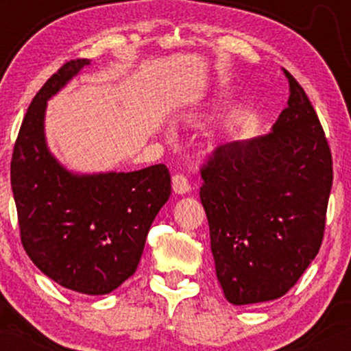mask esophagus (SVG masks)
I'll return each mask as SVG.
<instances>
[{"mask_svg":"<svg viewBox=\"0 0 351 351\" xmlns=\"http://www.w3.org/2000/svg\"><path fill=\"white\" fill-rule=\"evenodd\" d=\"M171 184H173V191L176 193V195H184V193H188L191 186H189V181L184 175H181V173H176V175H173L171 178Z\"/></svg>","mask_w":351,"mask_h":351,"instance_id":"esophagus-1","label":"esophagus"}]
</instances>
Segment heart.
I'll list each match as a JSON object with an SVG mask.
<instances>
[{"label":"heart","mask_w":351,"mask_h":351,"mask_svg":"<svg viewBox=\"0 0 351 351\" xmlns=\"http://www.w3.org/2000/svg\"><path fill=\"white\" fill-rule=\"evenodd\" d=\"M208 119H211V114H206V112H201V114L189 115L188 119H186V122L189 125H199V123H203L204 120H208Z\"/></svg>","instance_id":"heart-1"}]
</instances>
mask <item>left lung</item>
Returning <instances> with one entry per match:
<instances>
[{"label":"left lung","mask_w":351,"mask_h":351,"mask_svg":"<svg viewBox=\"0 0 351 351\" xmlns=\"http://www.w3.org/2000/svg\"><path fill=\"white\" fill-rule=\"evenodd\" d=\"M284 74L291 95L271 134L223 145L201 167L216 276L234 305L285 295L324 239L332 152L305 90Z\"/></svg>","instance_id":"obj_1"}]
</instances>
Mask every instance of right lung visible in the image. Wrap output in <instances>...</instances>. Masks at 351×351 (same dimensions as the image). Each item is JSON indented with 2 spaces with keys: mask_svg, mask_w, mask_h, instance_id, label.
Instances as JSON below:
<instances>
[{
  "mask_svg": "<svg viewBox=\"0 0 351 351\" xmlns=\"http://www.w3.org/2000/svg\"><path fill=\"white\" fill-rule=\"evenodd\" d=\"M88 64L69 60L34 95L14 143L11 188L23 247L36 267L69 291L104 295L135 274L171 178L165 165L74 175L51 155L47 100Z\"/></svg>",
  "mask_w": 351,
  "mask_h": 351,
  "instance_id": "obj_1",
  "label": "right lung"
}]
</instances>
